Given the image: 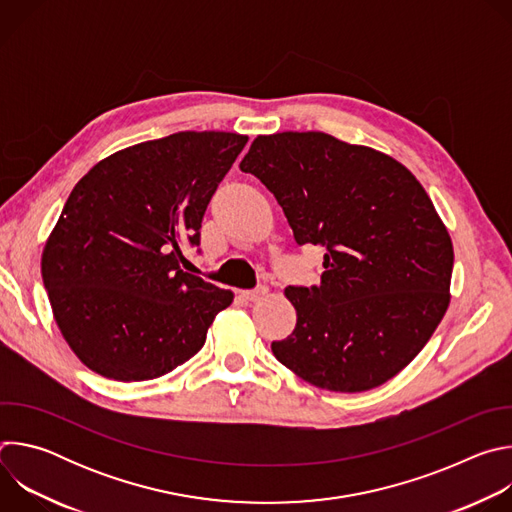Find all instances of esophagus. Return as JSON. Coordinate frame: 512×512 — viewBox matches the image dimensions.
<instances>
[{
    "label": "esophagus",
    "instance_id": "1",
    "mask_svg": "<svg viewBox=\"0 0 512 512\" xmlns=\"http://www.w3.org/2000/svg\"><path fill=\"white\" fill-rule=\"evenodd\" d=\"M267 291H269L267 285H259V287H255V289H245V291H241V296H243L247 302H259V300H263V298L267 296Z\"/></svg>",
    "mask_w": 512,
    "mask_h": 512
}]
</instances>
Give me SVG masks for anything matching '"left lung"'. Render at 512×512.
Returning <instances> with one entry per match:
<instances>
[{
	"label": "left lung",
	"mask_w": 512,
	"mask_h": 512,
	"mask_svg": "<svg viewBox=\"0 0 512 512\" xmlns=\"http://www.w3.org/2000/svg\"><path fill=\"white\" fill-rule=\"evenodd\" d=\"M239 168L277 198L298 245L324 247L320 285L285 289L294 332L271 342L304 381L375 389L419 354L450 304L454 249L397 160L322 131L259 135Z\"/></svg>",
	"instance_id": "left-lung-1"
}]
</instances>
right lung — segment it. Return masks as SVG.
Returning a JSON list of instances; mask_svg holds the SVG:
<instances>
[{
	"label": "right lung",
	"instance_id": "add662e5",
	"mask_svg": "<svg viewBox=\"0 0 512 512\" xmlns=\"http://www.w3.org/2000/svg\"><path fill=\"white\" fill-rule=\"evenodd\" d=\"M178 131L121 150L72 188L42 253L54 320L87 367L150 381L192 358L233 291L180 269L206 206L247 143Z\"/></svg>",
	"mask_w": 512,
	"mask_h": 512
}]
</instances>
